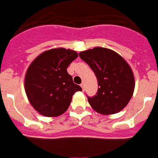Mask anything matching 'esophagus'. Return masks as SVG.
Segmentation results:
<instances>
[{
    "label": "esophagus",
    "mask_w": 158,
    "mask_h": 158,
    "mask_svg": "<svg viewBox=\"0 0 158 158\" xmlns=\"http://www.w3.org/2000/svg\"><path fill=\"white\" fill-rule=\"evenodd\" d=\"M81 87L82 88V90H85V83H81Z\"/></svg>",
    "instance_id": "obj_1"
}]
</instances>
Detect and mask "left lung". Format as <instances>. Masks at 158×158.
<instances>
[{"label": "left lung", "instance_id": "obj_1", "mask_svg": "<svg viewBox=\"0 0 158 158\" xmlns=\"http://www.w3.org/2000/svg\"><path fill=\"white\" fill-rule=\"evenodd\" d=\"M79 56L90 66L98 81V90L88 100L95 111L104 115L120 111L133 95L135 78L119 54L103 47L82 51Z\"/></svg>", "mask_w": 158, "mask_h": 158}]
</instances>
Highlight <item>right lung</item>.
Segmentation results:
<instances>
[{
  "label": "right lung",
  "instance_id": "obj_1",
  "mask_svg": "<svg viewBox=\"0 0 158 158\" xmlns=\"http://www.w3.org/2000/svg\"><path fill=\"white\" fill-rule=\"evenodd\" d=\"M77 56L74 51L52 49L39 55L30 65L25 76V91L31 104L41 115L55 117L63 114L73 95L82 90L67 72Z\"/></svg>",
  "mask_w": 158,
  "mask_h": 158
}]
</instances>
